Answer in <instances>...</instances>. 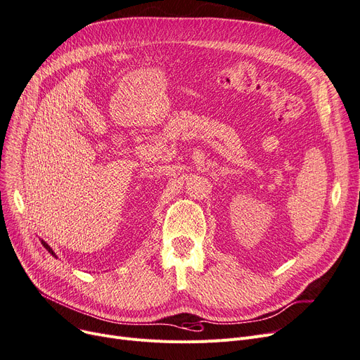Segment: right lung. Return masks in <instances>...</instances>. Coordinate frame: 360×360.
Here are the masks:
<instances>
[{"mask_svg": "<svg viewBox=\"0 0 360 360\" xmlns=\"http://www.w3.org/2000/svg\"><path fill=\"white\" fill-rule=\"evenodd\" d=\"M41 243H42V245H44V247H46V250H49V252H50V254H51V255H56V254H54V252H53V250H51V248H50V247H49V245H47V243H46V242H44V240H41Z\"/></svg>", "mask_w": 360, "mask_h": 360, "instance_id": "1", "label": "right lung"}]
</instances>
